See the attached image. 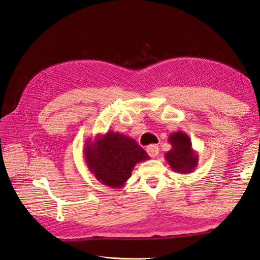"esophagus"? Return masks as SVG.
<instances>
[{"label": "esophagus", "mask_w": 260, "mask_h": 260, "mask_svg": "<svg viewBox=\"0 0 260 260\" xmlns=\"http://www.w3.org/2000/svg\"><path fill=\"white\" fill-rule=\"evenodd\" d=\"M146 152L151 157H156L159 153V147L157 146L156 144H151V145L147 146Z\"/></svg>", "instance_id": "esophagus-1"}]
</instances>
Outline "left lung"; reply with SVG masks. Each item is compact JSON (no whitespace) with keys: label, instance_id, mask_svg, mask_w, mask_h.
<instances>
[{"label":"left lung","instance_id":"obj_1","mask_svg":"<svg viewBox=\"0 0 260 260\" xmlns=\"http://www.w3.org/2000/svg\"><path fill=\"white\" fill-rule=\"evenodd\" d=\"M168 142L171 149L165 154L170 168L178 174H191L198 167L199 154L192 147L190 138L183 131L172 132L169 136Z\"/></svg>","mask_w":260,"mask_h":260}]
</instances>
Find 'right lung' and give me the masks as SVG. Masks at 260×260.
Returning <instances> with one entry per match:
<instances>
[{
  "mask_svg": "<svg viewBox=\"0 0 260 260\" xmlns=\"http://www.w3.org/2000/svg\"><path fill=\"white\" fill-rule=\"evenodd\" d=\"M83 157L91 174L113 188L123 187L136 165L151 159L135 139L112 130L86 140Z\"/></svg>",
  "mask_w": 260,
  "mask_h": 260,
  "instance_id": "add662e5",
  "label": "right lung"
}]
</instances>
